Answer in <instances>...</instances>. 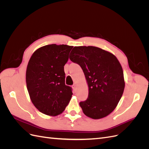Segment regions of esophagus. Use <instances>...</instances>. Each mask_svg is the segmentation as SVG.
I'll use <instances>...</instances> for the list:
<instances>
[{"instance_id": "34e87169", "label": "esophagus", "mask_w": 149, "mask_h": 149, "mask_svg": "<svg viewBox=\"0 0 149 149\" xmlns=\"http://www.w3.org/2000/svg\"><path fill=\"white\" fill-rule=\"evenodd\" d=\"M72 88H73V89L74 90V91H75V90H76V85L75 84H74L73 86H72Z\"/></svg>"}]
</instances>
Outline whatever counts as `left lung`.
Instances as JSON below:
<instances>
[{"label":"left lung","instance_id":"left-lung-1","mask_svg":"<svg viewBox=\"0 0 149 149\" xmlns=\"http://www.w3.org/2000/svg\"><path fill=\"white\" fill-rule=\"evenodd\" d=\"M70 59L81 66L88 83V97L79 102L83 113L94 119L111 114L125 87L123 68L117 58L100 48L81 46L73 48Z\"/></svg>","mask_w":149,"mask_h":149}]
</instances>
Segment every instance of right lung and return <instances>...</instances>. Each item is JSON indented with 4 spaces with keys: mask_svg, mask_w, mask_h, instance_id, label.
<instances>
[{
    "mask_svg": "<svg viewBox=\"0 0 149 149\" xmlns=\"http://www.w3.org/2000/svg\"><path fill=\"white\" fill-rule=\"evenodd\" d=\"M72 48L66 45H48L37 49L29 61L26 87L33 105L44 114H60L71 100L73 93L65 84L64 66Z\"/></svg>",
    "mask_w": 149,
    "mask_h": 149,
    "instance_id": "add662e5",
    "label": "right lung"
}]
</instances>
